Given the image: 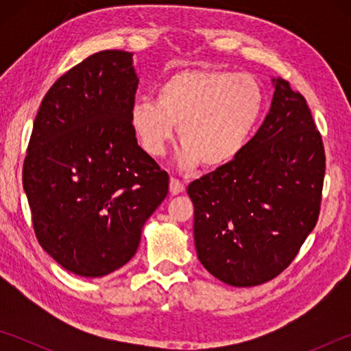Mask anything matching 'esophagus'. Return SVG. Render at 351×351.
I'll return each mask as SVG.
<instances>
[{"label": "esophagus", "mask_w": 351, "mask_h": 351, "mask_svg": "<svg viewBox=\"0 0 351 351\" xmlns=\"http://www.w3.org/2000/svg\"><path fill=\"white\" fill-rule=\"evenodd\" d=\"M170 192L171 195H180L184 192V184L176 180V178H170Z\"/></svg>", "instance_id": "esophagus-1"}]
</instances>
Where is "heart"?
Segmentation results:
<instances>
[{
    "label": "heart",
    "instance_id": "obj_1",
    "mask_svg": "<svg viewBox=\"0 0 351 351\" xmlns=\"http://www.w3.org/2000/svg\"><path fill=\"white\" fill-rule=\"evenodd\" d=\"M263 105V91L251 75L182 69L158 86L156 100H136L130 123L152 158L162 156L178 125L184 167L201 161L206 169H218L232 162L246 147Z\"/></svg>",
    "mask_w": 351,
    "mask_h": 351
}]
</instances>
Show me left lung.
<instances>
[{
  "label": "left lung",
  "instance_id": "8db88e82",
  "mask_svg": "<svg viewBox=\"0 0 351 351\" xmlns=\"http://www.w3.org/2000/svg\"><path fill=\"white\" fill-rule=\"evenodd\" d=\"M258 132L232 162L189 184L201 265L239 288L288 268L317 223L325 152L305 97L272 79Z\"/></svg>",
  "mask_w": 351,
  "mask_h": 351
}]
</instances>
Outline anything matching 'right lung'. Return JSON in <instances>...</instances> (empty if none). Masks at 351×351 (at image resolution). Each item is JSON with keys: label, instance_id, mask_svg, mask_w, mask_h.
Returning <instances> with one entry per match:
<instances>
[{"label": "right lung", "instance_id": "1", "mask_svg": "<svg viewBox=\"0 0 351 351\" xmlns=\"http://www.w3.org/2000/svg\"><path fill=\"white\" fill-rule=\"evenodd\" d=\"M138 82L132 52H97L49 88L35 117L23 167L34 230L80 277L127 265L169 193L130 123Z\"/></svg>", "mask_w": 351, "mask_h": 351}]
</instances>
